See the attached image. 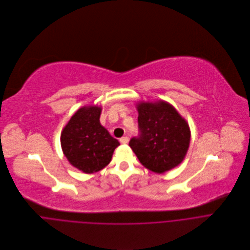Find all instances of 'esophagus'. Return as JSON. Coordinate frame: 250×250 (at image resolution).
<instances>
[{"mask_svg":"<svg viewBox=\"0 0 250 250\" xmlns=\"http://www.w3.org/2000/svg\"><path fill=\"white\" fill-rule=\"evenodd\" d=\"M120 142L122 144H126L128 142V137L127 136H123L122 138H120Z\"/></svg>","mask_w":250,"mask_h":250,"instance_id":"34e87169","label":"esophagus"}]
</instances>
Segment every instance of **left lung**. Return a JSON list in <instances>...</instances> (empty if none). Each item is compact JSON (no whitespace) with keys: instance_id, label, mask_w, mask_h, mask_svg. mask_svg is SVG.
I'll use <instances>...</instances> for the list:
<instances>
[{"instance_id":"left-lung-1","label":"left lung","mask_w":250,"mask_h":250,"mask_svg":"<svg viewBox=\"0 0 250 250\" xmlns=\"http://www.w3.org/2000/svg\"><path fill=\"white\" fill-rule=\"evenodd\" d=\"M139 135L129 146L148 170L165 173L180 165L189 147L190 129L187 121L168 102L137 104Z\"/></svg>"}]
</instances>
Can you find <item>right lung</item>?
I'll return each mask as SVG.
<instances>
[{
  "label": "right lung",
  "mask_w": 250,
  "mask_h": 250,
  "mask_svg": "<svg viewBox=\"0 0 250 250\" xmlns=\"http://www.w3.org/2000/svg\"><path fill=\"white\" fill-rule=\"evenodd\" d=\"M101 107L80 108L61 133V145L68 162L85 174L96 173L111 162L120 142L100 124Z\"/></svg>",
  "instance_id": "add662e5"
}]
</instances>
